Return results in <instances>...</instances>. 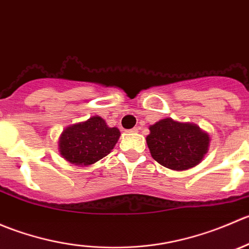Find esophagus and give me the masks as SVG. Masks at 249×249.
<instances>
[{
    "label": "esophagus",
    "instance_id": "1",
    "mask_svg": "<svg viewBox=\"0 0 249 249\" xmlns=\"http://www.w3.org/2000/svg\"><path fill=\"white\" fill-rule=\"evenodd\" d=\"M129 132H139V127H134V129L129 130Z\"/></svg>",
    "mask_w": 249,
    "mask_h": 249
}]
</instances>
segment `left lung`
Masks as SVG:
<instances>
[{"label": "left lung", "instance_id": "left-lung-1", "mask_svg": "<svg viewBox=\"0 0 249 249\" xmlns=\"http://www.w3.org/2000/svg\"><path fill=\"white\" fill-rule=\"evenodd\" d=\"M147 144L153 159L167 169L183 171L202 160L210 137L196 125L166 118L150 125Z\"/></svg>", "mask_w": 249, "mask_h": 249}]
</instances>
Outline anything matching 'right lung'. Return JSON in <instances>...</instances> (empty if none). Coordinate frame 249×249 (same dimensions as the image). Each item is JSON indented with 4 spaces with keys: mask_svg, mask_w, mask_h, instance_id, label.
Returning a JSON list of instances; mask_svg holds the SVG:
<instances>
[{
    "mask_svg": "<svg viewBox=\"0 0 249 249\" xmlns=\"http://www.w3.org/2000/svg\"><path fill=\"white\" fill-rule=\"evenodd\" d=\"M119 136L117 127L107 126L102 118L92 117L65 129L59 149L67 161L88 166L108 155Z\"/></svg>",
    "mask_w": 249,
    "mask_h": 249,
    "instance_id": "add662e5",
    "label": "right lung"
}]
</instances>
